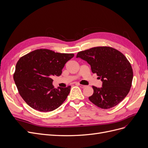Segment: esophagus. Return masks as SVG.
Wrapping results in <instances>:
<instances>
[{
  "instance_id": "34e87169",
  "label": "esophagus",
  "mask_w": 148,
  "mask_h": 148,
  "mask_svg": "<svg viewBox=\"0 0 148 148\" xmlns=\"http://www.w3.org/2000/svg\"><path fill=\"white\" fill-rule=\"evenodd\" d=\"M78 86H79L80 87H81V88H84V87H86V86L82 85V84H78Z\"/></svg>"
}]
</instances>
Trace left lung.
<instances>
[{"instance_id": "8db88e82", "label": "left lung", "mask_w": 148, "mask_h": 148, "mask_svg": "<svg viewBox=\"0 0 148 148\" xmlns=\"http://www.w3.org/2000/svg\"><path fill=\"white\" fill-rule=\"evenodd\" d=\"M76 58L86 61L91 71L102 81V87L93 86L89 100L97 107L109 109L123 101L132 85L133 72L125 56L117 49L98 46L79 52Z\"/></svg>"}]
</instances>
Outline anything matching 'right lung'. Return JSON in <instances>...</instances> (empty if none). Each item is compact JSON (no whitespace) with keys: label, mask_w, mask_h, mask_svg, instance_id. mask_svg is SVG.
<instances>
[{"label":"right lung","mask_w":148,"mask_h":148,"mask_svg":"<svg viewBox=\"0 0 148 148\" xmlns=\"http://www.w3.org/2000/svg\"><path fill=\"white\" fill-rule=\"evenodd\" d=\"M73 57V53L40 49L19 59L13 78L20 95L29 106L39 111L49 112L65 101L71 86L55 88L52 77L60 76L66 63Z\"/></svg>","instance_id":"1"}]
</instances>
